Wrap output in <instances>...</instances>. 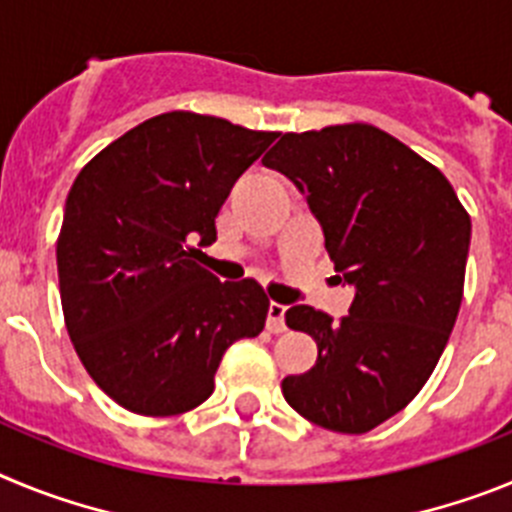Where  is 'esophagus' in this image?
Masks as SVG:
<instances>
[{
    "mask_svg": "<svg viewBox=\"0 0 512 512\" xmlns=\"http://www.w3.org/2000/svg\"><path fill=\"white\" fill-rule=\"evenodd\" d=\"M284 312H287V307L279 305V302H271V305H269V318H266V328H269L271 333H282V330H287V325H284Z\"/></svg>",
    "mask_w": 512,
    "mask_h": 512,
    "instance_id": "esophagus-1",
    "label": "esophagus"
}]
</instances>
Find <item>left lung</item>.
<instances>
[{
	"mask_svg": "<svg viewBox=\"0 0 512 512\" xmlns=\"http://www.w3.org/2000/svg\"><path fill=\"white\" fill-rule=\"evenodd\" d=\"M264 164L300 187L333 266L356 287L338 323L310 305L287 310L318 361L284 377V400L328 431H372L408 408L449 343L472 217L441 169L369 122L284 133Z\"/></svg>",
	"mask_w": 512,
	"mask_h": 512,
	"instance_id": "obj_1",
	"label": "left lung"
}]
</instances>
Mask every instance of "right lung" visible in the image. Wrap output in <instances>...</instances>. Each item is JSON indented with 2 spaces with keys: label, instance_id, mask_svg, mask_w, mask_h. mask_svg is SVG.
Wrapping results in <instances>:
<instances>
[{
  "label": "right lung",
  "instance_id": "add662e5",
  "mask_svg": "<svg viewBox=\"0 0 512 512\" xmlns=\"http://www.w3.org/2000/svg\"><path fill=\"white\" fill-rule=\"evenodd\" d=\"M274 138L174 110L112 140L76 176L56 243L63 320L120 408L189 413L215 390L225 348L264 330V287L220 282L192 243L215 241L230 189Z\"/></svg>",
  "mask_w": 512,
  "mask_h": 512
}]
</instances>
